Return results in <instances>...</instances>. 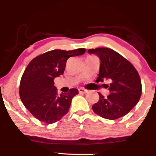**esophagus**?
Instances as JSON below:
<instances>
[{
  "label": "esophagus",
  "mask_w": 156,
  "mask_h": 156,
  "mask_svg": "<svg viewBox=\"0 0 156 156\" xmlns=\"http://www.w3.org/2000/svg\"><path fill=\"white\" fill-rule=\"evenodd\" d=\"M78 91H79L80 93H83V94H86V93L88 92V91L87 89H83V88H79L78 89Z\"/></svg>",
  "instance_id": "34e87169"
}]
</instances>
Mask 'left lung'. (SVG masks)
<instances>
[{
  "mask_svg": "<svg viewBox=\"0 0 156 156\" xmlns=\"http://www.w3.org/2000/svg\"><path fill=\"white\" fill-rule=\"evenodd\" d=\"M100 58V70L96 82L108 80L110 94L92 105L93 112L101 117L114 119L126 115L137 104L141 94V83L135 67L123 56L110 48L88 50Z\"/></svg>",
  "mask_w": 156,
  "mask_h": 156,
  "instance_id": "1",
  "label": "left lung"
}]
</instances>
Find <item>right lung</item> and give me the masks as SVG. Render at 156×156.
<instances>
[{
	"label": "right lung",
	"mask_w": 156,
	"mask_h": 156,
	"mask_svg": "<svg viewBox=\"0 0 156 156\" xmlns=\"http://www.w3.org/2000/svg\"><path fill=\"white\" fill-rule=\"evenodd\" d=\"M84 48L73 51L53 50L31 60L25 69L20 84V97L25 107L39 121L52 124L67 114L76 89L58 94L55 78L63 75L69 57L85 53Z\"/></svg>",
	"instance_id": "1"
}]
</instances>
